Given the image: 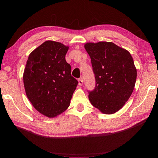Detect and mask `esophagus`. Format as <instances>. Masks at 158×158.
I'll use <instances>...</instances> for the list:
<instances>
[{
    "label": "esophagus",
    "instance_id": "34e87169",
    "mask_svg": "<svg viewBox=\"0 0 158 158\" xmlns=\"http://www.w3.org/2000/svg\"><path fill=\"white\" fill-rule=\"evenodd\" d=\"M83 83H84V81L82 78H80V79L78 80V85H82Z\"/></svg>",
    "mask_w": 158,
    "mask_h": 158
}]
</instances>
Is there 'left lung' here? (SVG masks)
Here are the masks:
<instances>
[{
  "label": "left lung",
  "mask_w": 158,
  "mask_h": 158,
  "mask_svg": "<svg viewBox=\"0 0 158 158\" xmlns=\"http://www.w3.org/2000/svg\"><path fill=\"white\" fill-rule=\"evenodd\" d=\"M84 48L90 56L95 88L89 92L92 106L104 114L119 111L133 92L137 71L127 50L112 42L86 43Z\"/></svg>",
  "instance_id": "left-lung-1"
}]
</instances>
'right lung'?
Returning <instances> with one entry per match:
<instances>
[{"instance_id":"obj_1","label":"right lung","mask_w":158,"mask_h":158,"mask_svg":"<svg viewBox=\"0 0 158 158\" xmlns=\"http://www.w3.org/2000/svg\"><path fill=\"white\" fill-rule=\"evenodd\" d=\"M69 47L46 41L28 56L23 80L28 99L37 111L56 117L70 103L78 81L71 76L65 55Z\"/></svg>"}]
</instances>
